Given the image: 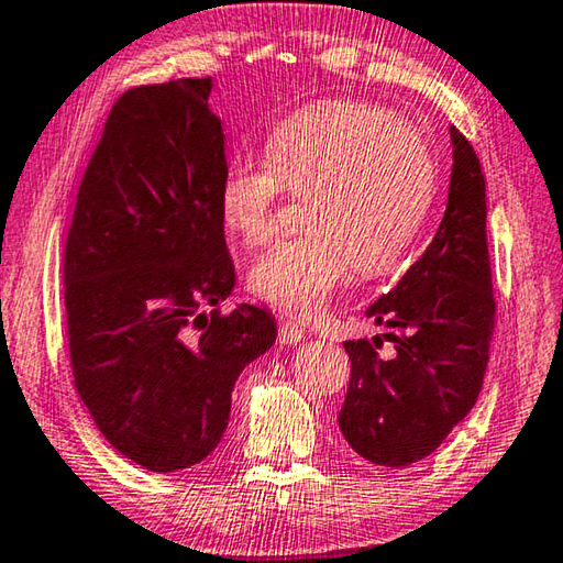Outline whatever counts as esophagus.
<instances>
[{
	"label": "esophagus",
	"mask_w": 563,
	"mask_h": 563,
	"mask_svg": "<svg viewBox=\"0 0 563 563\" xmlns=\"http://www.w3.org/2000/svg\"><path fill=\"white\" fill-rule=\"evenodd\" d=\"M303 336H307V333H303V329L299 327L297 321L282 319V323H279V343H287V346H294V343H301Z\"/></svg>",
	"instance_id": "1"
}]
</instances>
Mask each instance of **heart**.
I'll return each mask as SVG.
<instances>
[{
    "label": "heart",
    "instance_id": "1",
    "mask_svg": "<svg viewBox=\"0 0 563 563\" xmlns=\"http://www.w3.org/2000/svg\"><path fill=\"white\" fill-rule=\"evenodd\" d=\"M287 185L307 195V230L279 236L250 269L256 297L309 317L356 266L386 274L416 240L438 170L418 131L388 108L321 101L276 125L266 155L240 153L220 187L222 220L250 244L276 227Z\"/></svg>",
    "mask_w": 563,
    "mask_h": 563
}]
</instances>
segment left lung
<instances>
[{
    "mask_svg": "<svg viewBox=\"0 0 563 563\" xmlns=\"http://www.w3.org/2000/svg\"><path fill=\"white\" fill-rule=\"evenodd\" d=\"M448 210L426 254L366 317L393 329L383 341H346L351 383L339 412L349 445L373 465L428 457L477 402L497 303L487 252V200L475 147L455 125Z\"/></svg>",
    "mask_w": 563,
    "mask_h": 563,
    "instance_id": "1",
    "label": "left lung"
}]
</instances>
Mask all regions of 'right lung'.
<instances>
[{"mask_svg":"<svg viewBox=\"0 0 563 563\" xmlns=\"http://www.w3.org/2000/svg\"><path fill=\"white\" fill-rule=\"evenodd\" d=\"M205 76L118 98L64 250L76 390L101 435L151 472L192 467L220 445L236 378L276 341L269 311H220L234 264L220 210L224 133Z\"/></svg>","mask_w":563,"mask_h":563,"instance_id":"obj_1","label":"right lung"}]
</instances>
